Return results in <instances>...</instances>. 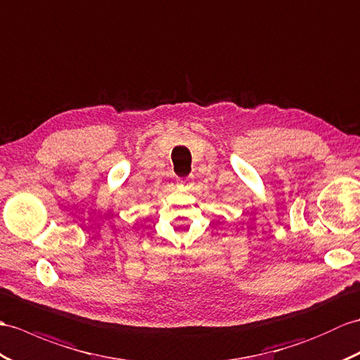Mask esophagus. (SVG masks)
Instances as JSON below:
<instances>
[{"mask_svg": "<svg viewBox=\"0 0 360 360\" xmlns=\"http://www.w3.org/2000/svg\"><path fill=\"white\" fill-rule=\"evenodd\" d=\"M191 184H193V181H191L190 178H179L178 179V187L179 188H190Z\"/></svg>", "mask_w": 360, "mask_h": 360, "instance_id": "obj_1", "label": "esophagus"}]
</instances>
